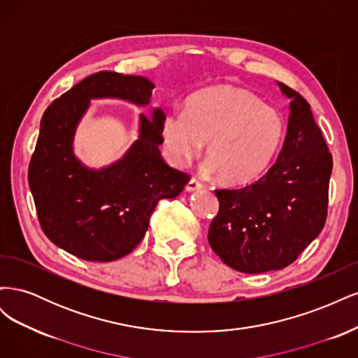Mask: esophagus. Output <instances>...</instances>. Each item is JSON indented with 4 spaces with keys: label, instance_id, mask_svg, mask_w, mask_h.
I'll return each mask as SVG.
<instances>
[{
    "label": "esophagus",
    "instance_id": "obj_1",
    "mask_svg": "<svg viewBox=\"0 0 358 358\" xmlns=\"http://www.w3.org/2000/svg\"><path fill=\"white\" fill-rule=\"evenodd\" d=\"M203 188V185L201 183L197 180V179H191L188 183H187V187H185V189L188 191V192H192V191H197V189H201Z\"/></svg>",
    "mask_w": 358,
    "mask_h": 358
}]
</instances>
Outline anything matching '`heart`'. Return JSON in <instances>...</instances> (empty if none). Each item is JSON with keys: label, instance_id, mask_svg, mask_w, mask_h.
<instances>
[{"label": "heart", "instance_id": "1", "mask_svg": "<svg viewBox=\"0 0 358 358\" xmlns=\"http://www.w3.org/2000/svg\"><path fill=\"white\" fill-rule=\"evenodd\" d=\"M164 155L182 167L200 154L206 139L208 169L222 182L242 185L272 164L285 133L284 117L257 95L236 86H213L192 94L183 113L162 116Z\"/></svg>", "mask_w": 358, "mask_h": 358}]
</instances>
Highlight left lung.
<instances>
[{"mask_svg": "<svg viewBox=\"0 0 358 358\" xmlns=\"http://www.w3.org/2000/svg\"><path fill=\"white\" fill-rule=\"evenodd\" d=\"M278 85L291 101L275 164L246 187L215 189L220 212L209 227V245L222 263L243 273L289 266L327 218L331 154L309 103L289 86Z\"/></svg>", "mask_w": 358, "mask_h": 358, "instance_id": "8db88e82", "label": "left lung"}]
</instances>
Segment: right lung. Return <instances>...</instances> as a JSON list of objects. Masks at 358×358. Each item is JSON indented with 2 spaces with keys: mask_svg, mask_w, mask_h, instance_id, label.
Here are the masks:
<instances>
[{
  "mask_svg": "<svg viewBox=\"0 0 358 358\" xmlns=\"http://www.w3.org/2000/svg\"><path fill=\"white\" fill-rule=\"evenodd\" d=\"M155 85L142 76L100 71L74 85L43 113L28 183L49 241L86 262H113L142 242L161 199H175L189 182L166 164L158 146L164 112L140 113L138 138L100 170L73 152L76 129L91 100L119 99L148 106Z\"/></svg>",
  "mask_w": 358,
  "mask_h": 358,
  "instance_id": "1",
  "label": "right lung"
}]
</instances>
